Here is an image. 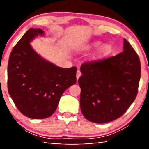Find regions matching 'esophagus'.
Segmentation results:
<instances>
[{"label":"esophagus","mask_w":149,"mask_h":149,"mask_svg":"<svg viewBox=\"0 0 149 149\" xmlns=\"http://www.w3.org/2000/svg\"><path fill=\"white\" fill-rule=\"evenodd\" d=\"M81 76V71L79 70H77V80H78L79 78V77H80Z\"/></svg>","instance_id":"1"}]
</instances>
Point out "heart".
Wrapping results in <instances>:
<instances>
[{
    "instance_id": "obj_1",
    "label": "heart",
    "mask_w": 149,
    "mask_h": 149,
    "mask_svg": "<svg viewBox=\"0 0 149 149\" xmlns=\"http://www.w3.org/2000/svg\"><path fill=\"white\" fill-rule=\"evenodd\" d=\"M102 45V42L100 40H95L90 44L84 46L83 49L85 51H91L95 49L98 48ZM113 51V45L111 43H106L103 45H102L98 49L95 54L93 56L92 60L94 61H97L102 60V59L107 58L111 54Z\"/></svg>"
}]
</instances>
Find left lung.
Returning <instances> with one entry per match:
<instances>
[{
  "mask_svg": "<svg viewBox=\"0 0 149 149\" xmlns=\"http://www.w3.org/2000/svg\"><path fill=\"white\" fill-rule=\"evenodd\" d=\"M83 75L80 107L88 121L105 123L121 117L135 100L138 91L140 61L131 45L123 41V52L81 66Z\"/></svg>",
  "mask_w": 149,
  "mask_h": 149,
  "instance_id": "8db88e82",
  "label": "left lung"
}]
</instances>
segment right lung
<instances>
[{
	"label": "right lung",
	"instance_id": "obj_1",
	"mask_svg": "<svg viewBox=\"0 0 149 149\" xmlns=\"http://www.w3.org/2000/svg\"><path fill=\"white\" fill-rule=\"evenodd\" d=\"M44 34L40 28H30L14 46L8 63V91L18 110L30 119L52 116L64 91L77 82V67L57 66L32 48V40Z\"/></svg>",
	"mask_w": 149,
	"mask_h": 149
}]
</instances>
